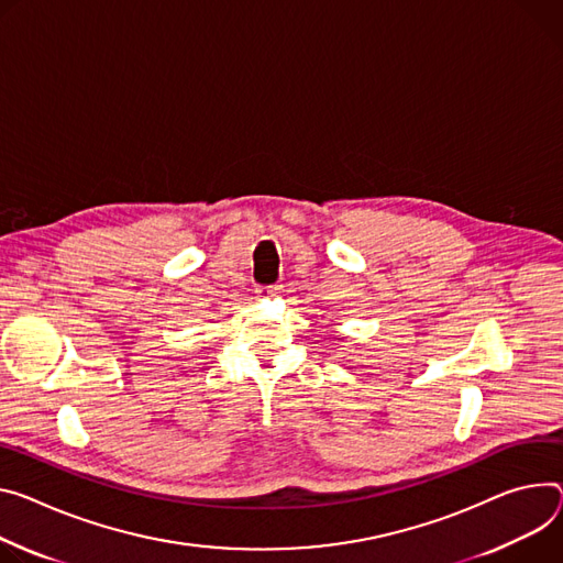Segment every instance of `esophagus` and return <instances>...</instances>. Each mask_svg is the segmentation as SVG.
<instances>
[{"label":"esophagus","instance_id":"esophagus-1","mask_svg":"<svg viewBox=\"0 0 563 563\" xmlns=\"http://www.w3.org/2000/svg\"><path fill=\"white\" fill-rule=\"evenodd\" d=\"M255 294H258L261 298H269V296H276V294H278V285H269V287H258V289H255Z\"/></svg>","mask_w":563,"mask_h":563}]
</instances>
